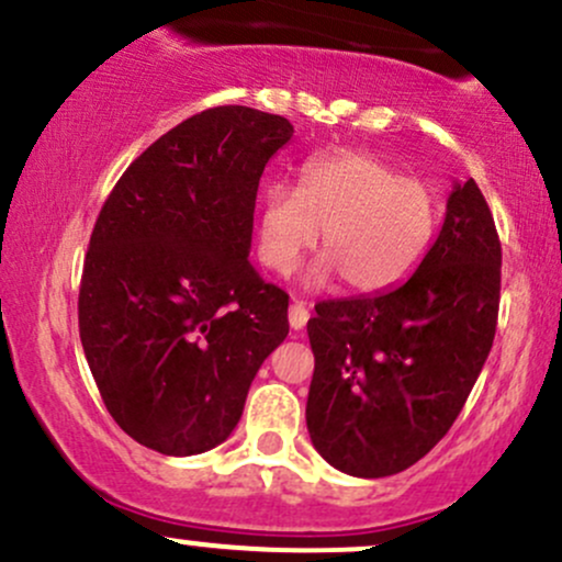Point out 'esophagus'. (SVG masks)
<instances>
[{
  "label": "esophagus",
  "instance_id": "esophagus-1",
  "mask_svg": "<svg viewBox=\"0 0 562 562\" xmlns=\"http://www.w3.org/2000/svg\"><path fill=\"white\" fill-rule=\"evenodd\" d=\"M288 319H291L293 330H304L306 319H310V310L304 306V301H293L291 310H288Z\"/></svg>",
  "mask_w": 562,
  "mask_h": 562
}]
</instances>
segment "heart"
I'll list each match as a JSON object with an SVG mask.
<instances>
[{"instance_id":"heart-1","label":"heart","mask_w":562,"mask_h":562,"mask_svg":"<svg viewBox=\"0 0 562 562\" xmlns=\"http://www.w3.org/2000/svg\"><path fill=\"white\" fill-rule=\"evenodd\" d=\"M435 229V191L360 151L310 159L299 187L271 183L258 205V252L271 271L291 274L319 237L325 256L314 277L338 274L360 293L386 291L411 277Z\"/></svg>"}]
</instances>
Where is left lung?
Segmentation results:
<instances>
[{
    "mask_svg": "<svg viewBox=\"0 0 562 562\" xmlns=\"http://www.w3.org/2000/svg\"><path fill=\"white\" fill-rule=\"evenodd\" d=\"M502 243L477 183H453L446 221L403 285L323 301L306 323L312 446L351 477L416 464L451 429L496 336Z\"/></svg>",
    "mask_w": 562,
    "mask_h": 562,
    "instance_id": "1",
    "label": "left lung"
}]
</instances>
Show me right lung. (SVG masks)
I'll use <instances>...</instances> for the list:
<instances>
[{"label":"right lung","instance_id":"add662e5","mask_svg":"<svg viewBox=\"0 0 562 562\" xmlns=\"http://www.w3.org/2000/svg\"><path fill=\"white\" fill-rule=\"evenodd\" d=\"M291 138L285 116L200 111L154 140L103 202L79 338L114 422L151 451L221 446L285 341L288 293L248 256L258 181Z\"/></svg>","mask_w":562,"mask_h":562}]
</instances>
